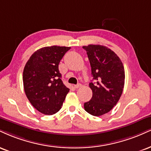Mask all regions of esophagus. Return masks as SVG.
Returning <instances> with one entry per match:
<instances>
[{
  "instance_id": "34e87169",
  "label": "esophagus",
  "mask_w": 151,
  "mask_h": 151,
  "mask_svg": "<svg viewBox=\"0 0 151 151\" xmlns=\"http://www.w3.org/2000/svg\"><path fill=\"white\" fill-rule=\"evenodd\" d=\"M81 83H77V84L74 85V88H79V87H81Z\"/></svg>"
}]
</instances>
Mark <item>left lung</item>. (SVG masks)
<instances>
[{
    "instance_id": "obj_1",
    "label": "left lung",
    "mask_w": 151,
    "mask_h": 151,
    "mask_svg": "<svg viewBox=\"0 0 151 151\" xmlns=\"http://www.w3.org/2000/svg\"><path fill=\"white\" fill-rule=\"evenodd\" d=\"M83 48L86 51L95 81L89 83L93 96L84 103V109L99 117L110 112L120 99L124 85V68L117 54L106 46L91 44Z\"/></svg>"
}]
</instances>
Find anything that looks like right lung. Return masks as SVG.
<instances>
[{"instance_id":"right-lung-1","label":"right lung","mask_w":151,"mask_h":151,"mask_svg":"<svg viewBox=\"0 0 151 151\" xmlns=\"http://www.w3.org/2000/svg\"><path fill=\"white\" fill-rule=\"evenodd\" d=\"M71 48L43 47L32 54L23 71L27 99L38 111L51 115L60 110L70 89L62 81L58 65Z\"/></svg>"}]
</instances>
